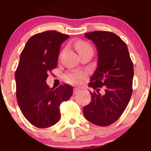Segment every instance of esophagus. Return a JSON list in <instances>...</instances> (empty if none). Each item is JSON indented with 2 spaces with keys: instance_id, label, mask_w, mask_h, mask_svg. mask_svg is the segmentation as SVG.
Instances as JSON below:
<instances>
[{
  "instance_id": "esophagus-1",
  "label": "esophagus",
  "mask_w": 151,
  "mask_h": 151,
  "mask_svg": "<svg viewBox=\"0 0 151 151\" xmlns=\"http://www.w3.org/2000/svg\"><path fill=\"white\" fill-rule=\"evenodd\" d=\"M79 91H80V90L78 89V88H74V94H77V93L79 92Z\"/></svg>"
}]
</instances>
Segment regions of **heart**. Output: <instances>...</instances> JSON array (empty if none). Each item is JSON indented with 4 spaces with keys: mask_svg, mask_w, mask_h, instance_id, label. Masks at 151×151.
Masks as SVG:
<instances>
[{
    "mask_svg": "<svg viewBox=\"0 0 151 151\" xmlns=\"http://www.w3.org/2000/svg\"><path fill=\"white\" fill-rule=\"evenodd\" d=\"M75 47L79 54L85 52L87 51H93L92 47L88 42L84 41H77L75 43ZM86 77V74L82 72H74L70 71L67 72L64 75L63 79L65 82L71 84H80L81 80Z\"/></svg>",
    "mask_w": 151,
    "mask_h": 151,
    "instance_id": "1",
    "label": "heart"
}]
</instances>
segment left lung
I'll list each match as a JSON object with an SVG mask.
<instances>
[{
    "label": "left lung",
    "mask_w": 151,
    "mask_h": 151,
    "mask_svg": "<svg viewBox=\"0 0 151 151\" xmlns=\"http://www.w3.org/2000/svg\"><path fill=\"white\" fill-rule=\"evenodd\" d=\"M98 51V66L89 86L91 101L84 107V116L92 124L107 126L122 115L133 92V65L127 45L117 35L108 31L87 32ZM103 88L105 91L99 92Z\"/></svg>",
    "instance_id": "obj_1"
}]
</instances>
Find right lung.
Listing matches in <instances>:
<instances>
[{
    "label": "right lung",
    "instance_id": "add662e5",
    "mask_svg": "<svg viewBox=\"0 0 151 151\" xmlns=\"http://www.w3.org/2000/svg\"><path fill=\"white\" fill-rule=\"evenodd\" d=\"M68 38L55 30L40 32L27 40L20 54L15 74L17 101L25 119L40 129L60 120V104L73 94L68 84L51 89L46 83L48 73L58 66L60 46Z\"/></svg>",
    "mask_w": 151,
    "mask_h": 151
}]
</instances>
